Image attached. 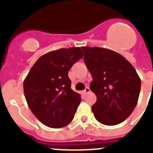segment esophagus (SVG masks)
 I'll use <instances>...</instances> for the list:
<instances>
[{"instance_id": "34e87169", "label": "esophagus", "mask_w": 153, "mask_h": 153, "mask_svg": "<svg viewBox=\"0 0 153 153\" xmlns=\"http://www.w3.org/2000/svg\"><path fill=\"white\" fill-rule=\"evenodd\" d=\"M90 92V89H89V87H86V89H84V91H83V93H84V95H85V94L88 93V92Z\"/></svg>"}]
</instances>
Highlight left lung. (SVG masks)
I'll return each instance as SVG.
<instances>
[{
	"mask_svg": "<svg viewBox=\"0 0 153 153\" xmlns=\"http://www.w3.org/2000/svg\"><path fill=\"white\" fill-rule=\"evenodd\" d=\"M84 63L92 76L90 89L97 101L92 106L101 124L113 126L125 121L138 103L141 79L122 55L101 47H82Z\"/></svg>",
	"mask_w": 153,
	"mask_h": 153,
	"instance_id": "obj_1",
	"label": "left lung"
}]
</instances>
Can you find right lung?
I'll return each mask as SVG.
<instances>
[{
  "mask_svg": "<svg viewBox=\"0 0 153 153\" xmlns=\"http://www.w3.org/2000/svg\"><path fill=\"white\" fill-rule=\"evenodd\" d=\"M83 56L80 47L62 48L40 57L29 70L24 81V95L43 124L61 128L73 119L81 98L71 89L68 72Z\"/></svg>",
  "mask_w": 153,
  "mask_h": 153,
  "instance_id": "1",
  "label": "right lung"
}]
</instances>
